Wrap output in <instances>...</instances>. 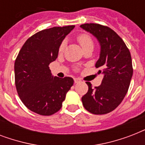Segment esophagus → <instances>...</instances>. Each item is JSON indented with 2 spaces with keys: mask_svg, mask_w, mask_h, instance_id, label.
Here are the masks:
<instances>
[{
  "mask_svg": "<svg viewBox=\"0 0 145 145\" xmlns=\"http://www.w3.org/2000/svg\"><path fill=\"white\" fill-rule=\"evenodd\" d=\"M74 80L75 84H78V83H80V82H81L80 79H79V78H74Z\"/></svg>",
  "mask_w": 145,
  "mask_h": 145,
  "instance_id": "obj_1",
  "label": "esophagus"
}]
</instances>
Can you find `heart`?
Instances as JSON below:
<instances>
[{"instance_id": "heart-1", "label": "heart", "mask_w": 145, "mask_h": 145, "mask_svg": "<svg viewBox=\"0 0 145 145\" xmlns=\"http://www.w3.org/2000/svg\"><path fill=\"white\" fill-rule=\"evenodd\" d=\"M77 40L80 43V44L81 45V46L84 48L85 46H88L89 44H93V40L90 37V36H89L88 35L86 34H81L78 37H77ZM64 47H65V43L62 42L59 46V51L61 52L63 50Z\"/></svg>"}]
</instances>
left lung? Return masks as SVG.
Instances as JSON below:
<instances>
[{
  "instance_id": "obj_1",
  "label": "left lung",
  "mask_w": 145,
  "mask_h": 145,
  "mask_svg": "<svg viewBox=\"0 0 145 145\" xmlns=\"http://www.w3.org/2000/svg\"><path fill=\"white\" fill-rule=\"evenodd\" d=\"M80 27L99 40L101 51L95 68L104 75L101 85L94 89L86 82L89 89L82 97L83 105L92 114H105L114 110L128 92L133 74L130 52L121 37L108 26L86 23Z\"/></svg>"
}]
</instances>
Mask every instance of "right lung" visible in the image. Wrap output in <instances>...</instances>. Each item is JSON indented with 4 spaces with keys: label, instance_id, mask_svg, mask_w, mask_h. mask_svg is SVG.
<instances>
[{
    "label": "right lung",
    "instance_id": "1",
    "mask_svg": "<svg viewBox=\"0 0 145 145\" xmlns=\"http://www.w3.org/2000/svg\"><path fill=\"white\" fill-rule=\"evenodd\" d=\"M74 25L44 29L30 37L15 61V84L22 103L33 112L52 115L61 109L71 77H53L49 68L58 57L61 42Z\"/></svg>",
    "mask_w": 145,
    "mask_h": 145
}]
</instances>
